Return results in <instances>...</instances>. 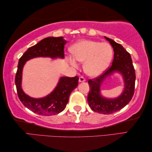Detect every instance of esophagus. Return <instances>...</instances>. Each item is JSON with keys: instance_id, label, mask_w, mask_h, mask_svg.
<instances>
[{"instance_id": "esophagus-1", "label": "esophagus", "mask_w": 152, "mask_h": 152, "mask_svg": "<svg viewBox=\"0 0 152 152\" xmlns=\"http://www.w3.org/2000/svg\"><path fill=\"white\" fill-rule=\"evenodd\" d=\"M86 81V80H85V78H83V77H80L79 78V82H85Z\"/></svg>"}]
</instances>
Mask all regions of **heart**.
Instances as JSON below:
<instances>
[{
    "label": "heart",
    "instance_id": "obj_1",
    "mask_svg": "<svg viewBox=\"0 0 152 152\" xmlns=\"http://www.w3.org/2000/svg\"><path fill=\"white\" fill-rule=\"evenodd\" d=\"M70 52L75 58L67 57L71 65L77 66L75 59L80 62H84L83 69L86 73L93 77L98 76L104 72L113 57L110 44L90 40H82L74 44L70 48Z\"/></svg>",
    "mask_w": 152,
    "mask_h": 152
}]
</instances>
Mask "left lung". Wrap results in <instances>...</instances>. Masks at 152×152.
<instances>
[{
    "label": "left lung",
    "mask_w": 152,
    "mask_h": 152,
    "mask_svg": "<svg viewBox=\"0 0 152 152\" xmlns=\"http://www.w3.org/2000/svg\"><path fill=\"white\" fill-rule=\"evenodd\" d=\"M114 49V59L110 67L102 75L88 81L89 92L88 102L90 108L94 112L103 114H110L122 109L127 105L133 97L135 86V71L129 53L121 44L108 37H104ZM115 72L122 74L124 82V89L118 98H106L100 93L102 83L107 77Z\"/></svg>",
    "instance_id": "obj_1"
}]
</instances>
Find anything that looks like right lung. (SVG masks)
I'll list each match as a JSON object with an SVG mask.
<instances>
[{
	"label": "right lung",
	"instance_id": "add662e5",
	"mask_svg": "<svg viewBox=\"0 0 152 152\" xmlns=\"http://www.w3.org/2000/svg\"><path fill=\"white\" fill-rule=\"evenodd\" d=\"M66 41L63 37H47L28 48L19 60L15 83L19 99L25 107L42 115H52L63 111L71 92L78 84V77H61L53 91L42 98H33L23 91L21 87L23 69L27 61L36 57L64 59V46Z\"/></svg>",
	"mask_w": 152,
	"mask_h": 152
}]
</instances>
